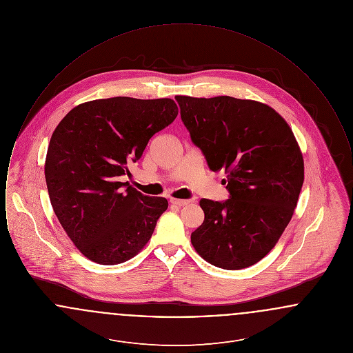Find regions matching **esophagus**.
<instances>
[{
    "label": "esophagus",
    "mask_w": 353,
    "mask_h": 353,
    "mask_svg": "<svg viewBox=\"0 0 353 353\" xmlns=\"http://www.w3.org/2000/svg\"><path fill=\"white\" fill-rule=\"evenodd\" d=\"M190 201H188V200H180V199H170V203L172 205H176V206H185V205H188Z\"/></svg>",
    "instance_id": "1"
}]
</instances>
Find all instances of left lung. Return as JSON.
I'll return each mask as SVG.
<instances>
[{"instance_id": "obj_1", "label": "left lung", "mask_w": 353, "mask_h": 353, "mask_svg": "<svg viewBox=\"0 0 353 353\" xmlns=\"http://www.w3.org/2000/svg\"><path fill=\"white\" fill-rule=\"evenodd\" d=\"M176 101L209 168L228 174L230 193L228 201H200L205 219L192 245L219 269H246L272 250L291 221L304 181L301 147L265 103L184 95Z\"/></svg>"}]
</instances>
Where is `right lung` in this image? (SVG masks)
Returning a JSON list of instances; mask_svg holds the SVG:
<instances>
[{
	"mask_svg": "<svg viewBox=\"0 0 353 353\" xmlns=\"http://www.w3.org/2000/svg\"><path fill=\"white\" fill-rule=\"evenodd\" d=\"M177 114L168 98L97 99L74 107L51 134L45 161L51 206L90 261L123 263L151 239L167 199L144 196L119 180Z\"/></svg>",
	"mask_w": 353,
	"mask_h": 353,
	"instance_id": "add662e5",
	"label": "right lung"
}]
</instances>
